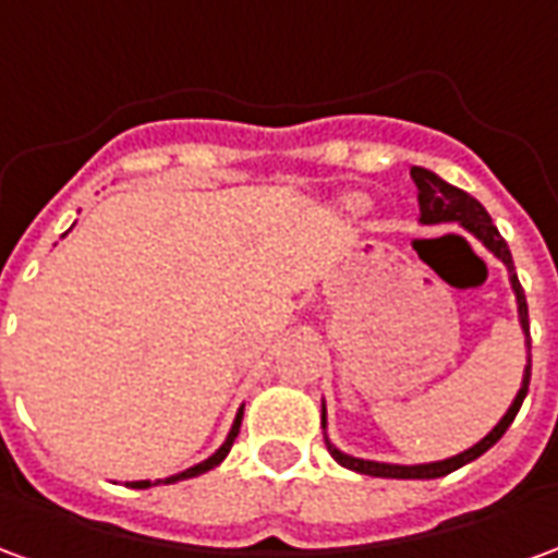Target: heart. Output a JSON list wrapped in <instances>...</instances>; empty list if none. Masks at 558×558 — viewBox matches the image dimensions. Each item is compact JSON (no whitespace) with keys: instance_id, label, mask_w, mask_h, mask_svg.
Instances as JSON below:
<instances>
[{"instance_id":"1","label":"heart","mask_w":558,"mask_h":558,"mask_svg":"<svg viewBox=\"0 0 558 558\" xmlns=\"http://www.w3.org/2000/svg\"><path fill=\"white\" fill-rule=\"evenodd\" d=\"M340 206L347 208V211H362V208L367 206V199H364L362 194H350L340 199Z\"/></svg>"}]
</instances>
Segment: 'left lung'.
<instances>
[{
	"instance_id": "1",
	"label": "left lung",
	"mask_w": 558,
	"mask_h": 558,
	"mask_svg": "<svg viewBox=\"0 0 558 558\" xmlns=\"http://www.w3.org/2000/svg\"><path fill=\"white\" fill-rule=\"evenodd\" d=\"M412 182L418 187V208H421V223H460L469 235H475L487 251H490L499 263H505L508 268V283H511V290H514L517 299V319H520V328H523V335H526V367H523V383H520V391L511 400V407L505 412L502 418L496 421V427H493L481 442H475L466 451H460L454 457H445V460H433V463H383V460H364V457H352L347 451H340L338 445L328 439L326 433V448L328 454L338 460L340 466L352 469V472H362V475H374V478H442L448 472H454V469L466 466L472 463L475 457H481L487 448L502 439V433L511 427V421L523 407V398H526L529 391V376H532V340H529V307H526V295H523V287H520V280H517L514 271V259H511V251H508V244L499 235V230L493 227L490 215H487V208L481 206L478 199L466 191H460L454 184H448L445 179H439L436 172L424 170V167H412L410 170ZM328 427L326 421V400H323V430Z\"/></svg>"
}]
</instances>
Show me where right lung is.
Listing matches in <instances>:
<instances>
[{"label":"right lung","instance_id":"right-lung-1","mask_svg":"<svg viewBox=\"0 0 558 558\" xmlns=\"http://www.w3.org/2000/svg\"><path fill=\"white\" fill-rule=\"evenodd\" d=\"M242 412L244 407L239 410V415H235V421H232L230 433H227V439H223V445H220L218 451L211 457H206L203 463H196V466L184 469V472H175V475H170V478H155V481H128V487H134V490H146V487H155V484H175V481H184V478H196V475H203V472H208V469L220 466V460L230 454L232 442H235V436H239V427H242Z\"/></svg>","mask_w":558,"mask_h":558}]
</instances>
